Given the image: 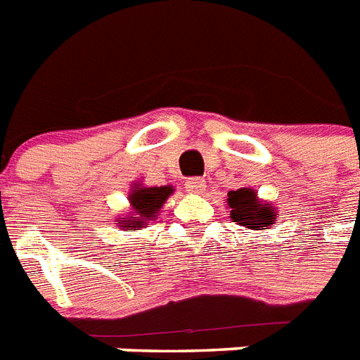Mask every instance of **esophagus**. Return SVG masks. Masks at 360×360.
I'll return each mask as SVG.
<instances>
[{
	"label": "esophagus",
	"mask_w": 360,
	"mask_h": 360,
	"mask_svg": "<svg viewBox=\"0 0 360 360\" xmlns=\"http://www.w3.org/2000/svg\"><path fill=\"white\" fill-rule=\"evenodd\" d=\"M186 191H189V193H200L204 188H206V182H204V178L200 176H191L186 180Z\"/></svg>",
	"instance_id": "esophagus-1"
}]
</instances>
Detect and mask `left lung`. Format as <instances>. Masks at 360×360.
<instances>
[{
  "label": "left lung",
  "mask_w": 360,
  "mask_h": 360,
  "mask_svg": "<svg viewBox=\"0 0 360 360\" xmlns=\"http://www.w3.org/2000/svg\"><path fill=\"white\" fill-rule=\"evenodd\" d=\"M226 202L232 221L251 230H266V226L275 225L273 221L278 219L277 208L258 200L257 193L249 188L230 191Z\"/></svg>",
  "instance_id": "obj_1"
}]
</instances>
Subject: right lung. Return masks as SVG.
Returning <instances> with one entry per match:
<instances>
[{
	"label": "right lung",
	"mask_w": 360,
	"mask_h": 360,
	"mask_svg": "<svg viewBox=\"0 0 360 360\" xmlns=\"http://www.w3.org/2000/svg\"><path fill=\"white\" fill-rule=\"evenodd\" d=\"M172 193L171 186H162V188H137L130 193V202L134 212L130 217H122L120 226L124 230H139L145 225V221L156 217L167 197Z\"/></svg>",
	"instance_id": "1"
}]
</instances>
